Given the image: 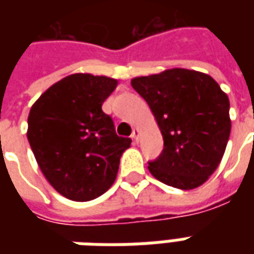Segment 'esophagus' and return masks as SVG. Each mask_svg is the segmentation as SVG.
<instances>
[{"instance_id":"esophagus-1","label":"esophagus","mask_w":254,"mask_h":254,"mask_svg":"<svg viewBox=\"0 0 254 254\" xmlns=\"http://www.w3.org/2000/svg\"><path fill=\"white\" fill-rule=\"evenodd\" d=\"M138 137H140V130H138V127H134L132 133V138L136 141V143H137Z\"/></svg>"}]
</instances>
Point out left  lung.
I'll return each mask as SVG.
<instances>
[{"label": "left lung", "mask_w": 254, "mask_h": 254, "mask_svg": "<svg viewBox=\"0 0 254 254\" xmlns=\"http://www.w3.org/2000/svg\"><path fill=\"white\" fill-rule=\"evenodd\" d=\"M148 103L165 148L148 170L181 190L201 187L218 169L231 130L229 96L209 74L173 67L130 80Z\"/></svg>", "instance_id": "obj_1"}]
</instances>
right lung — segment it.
<instances>
[{
    "instance_id": "right-lung-1",
    "label": "right lung",
    "mask_w": 254,
    "mask_h": 254,
    "mask_svg": "<svg viewBox=\"0 0 254 254\" xmlns=\"http://www.w3.org/2000/svg\"><path fill=\"white\" fill-rule=\"evenodd\" d=\"M118 80L73 73L47 88L28 114L27 137L39 169L56 190L89 201L114 184L132 140L117 136L102 105Z\"/></svg>"
}]
</instances>
